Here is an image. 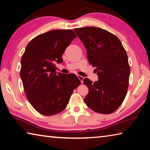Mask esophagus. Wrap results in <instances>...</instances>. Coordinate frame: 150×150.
Returning <instances> with one entry per match:
<instances>
[{
    "mask_svg": "<svg viewBox=\"0 0 150 150\" xmlns=\"http://www.w3.org/2000/svg\"><path fill=\"white\" fill-rule=\"evenodd\" d=\"M77 77H78V78H79V79L80 80L81 83H82L83 82V79H84V77H83V76H81V75H77Z\"/></svg>",
    "mask_w": 150,
    "mask_h": 150,
    "instance_id": "esophagus-1",
    "label": "esophagus"
}]
</instances>
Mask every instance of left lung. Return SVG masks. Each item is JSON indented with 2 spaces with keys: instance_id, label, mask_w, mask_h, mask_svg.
Returning a JSON list of instances; mask_svg holds the SVG:
<instances>
[{
  "instance_id": "left-lung-1",
  "label": "left lung",
  "mask_w": 150,
  "mask_h": 150,
  "mask_svg": "<svg viewBox=\"0 0 150 150\" xmlns=\"http://www.w3.org/2000/svg\"><path fill=\"white\" fill-rule=\"evenodd\" d=\"M74 31L87 51L88 62L96 67L98 80L88 78L83 83L88 88L85 103L96 112L111 114L117 110L126 97L130 67L128 55L115 35L96 27L75 28Z\"/></svg>"
}]
</instances>
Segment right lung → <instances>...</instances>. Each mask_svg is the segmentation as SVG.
Returning a JSON list of instances; mask_svg holds the SVG:
<instances>
[{
    "label": "right lung",
    "mask_w": 150,
    "mask_h": 150,
    "mask_svg": "<svg viewBox=\"0 0 150 150\" xmlns=\"http://www.w3.org/2000/svg\"><path fill=\"white\" fill-rule=\"evenodd\" d=\"M77 35L71 30H54L35 37L21 59L20 77L26 98L36 111L45 116L64 110L73 90L81 84L73 73L57 75L56 63Z\"/></svg>",
    "instance_id": "add662e5"
}]
</instances>
